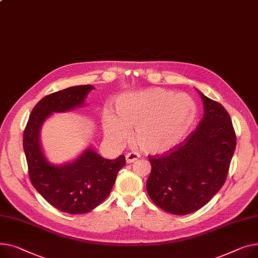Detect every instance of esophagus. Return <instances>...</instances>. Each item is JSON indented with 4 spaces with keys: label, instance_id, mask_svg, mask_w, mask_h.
<instances>
[{
    "label": "esophagus",
    "instance_id": "34e87169",
    "mask_svg": "<svg viewBox=\"0 0 258 258\" xmlns=\"http://www.w3.org/2000/svg\"><path fill=\"white\" fill-rule=\"evenodd\" d=\"M140 158V156L137 152H128L126 156H125V161L127 164L134 163L135 161H137Z\"/></svg>",
    "mask_w": 258,
    "mask_h": 258
}]
</instances>
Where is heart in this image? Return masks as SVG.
I'll list each match as a JSON object with an SVG mask.
<instances>
[{
  "label": "heart",
  "instance_id": "1",
  "mask_svg": "<svg viewBox=\"0 0 258 258\" xmlns=\"http://www.w3.org/2000/svg\"><path fill=\"white\" fill-rule=\"evenodd\" d=\"M115 112L102 114V127L111 140L124 143L130 130L134 141L146 153H164L182 143L194 130L198 107L185 93L150 88L120 95Z\"/></svg>",
  "mask_w": 258,
  "mask_h": 258
}]
</instances>
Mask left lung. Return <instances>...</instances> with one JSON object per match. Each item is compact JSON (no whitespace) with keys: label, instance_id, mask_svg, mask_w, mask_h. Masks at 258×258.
Returning <instances> with one entry per match:
<instances>
[{"label":"left lung","instance_id":"8db88e82","mask_svg":"<svg viewBox=\"0 0 258 258\" xmlns=\"http://www.w3.org/2000/svg\"><path fill=\"white\" fill-rule=\"evenodd\" d=\"M204 114L196 130L163 156L148 157L146 190L162 210L187 215L204 207L224 184L236 138L229 114L197 90Z\"/></svg>","mask_w":258,"mask_h":258}]
</instances>
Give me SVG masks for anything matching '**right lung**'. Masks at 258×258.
Wrapping results in <instances>:
<instances>
[{"instance_id":"add662e5","label":"right lung","mask_w":258,"mask_h":258,"mask_svg":"<svg viewBox=\"0 0 258 258\" xmlns=\"http://www.w3.org/2000/svg\"><path fill=\"white\" fill-rule=\"evenodd\" d=\"M93 89L92 85H81L46 95L34 107L24 132L32 184L49 204L67 214H85L96 208L110 195L118 171L125 165L124 156L108 160L90 146L62 165L51 164L43 152L40 132L45 120L54 113L85 106Z\"/></svg>"}]
</instances>
